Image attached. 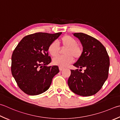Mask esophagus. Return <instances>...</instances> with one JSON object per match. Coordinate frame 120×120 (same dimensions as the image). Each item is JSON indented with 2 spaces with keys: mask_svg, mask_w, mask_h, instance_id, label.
<instances>
[{
  "mask_svg": "<svg viewBox=\"0 0 120 120\" xmlns=\"http://www.w3.org/2000/svg\"><path fill=\"white\" fill-rule=\"evenodd\" d=\"M59 70L60 71H62V70L64 69V68H62V67H59Z\"/></svg>",
  "mask_w": 120,
  "mask_h": 120,
  "instance_id": "34e87169",
  "label": "esophagus"
}]
</instances>
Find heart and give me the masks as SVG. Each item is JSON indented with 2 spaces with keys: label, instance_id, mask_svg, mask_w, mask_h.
Instances as JSON below:
<instances>
[{
  "label": "heart",
  "instance_id": "b5f03b06",
  "mask_svg": "<svg viewBox=\"0 0 120 120\" xmlns=\"http://www.w3.org/2000/svg\"><path fill=\"white\" fill-rule=\"evenodd\" d=\"M60 43L62 45L67 47L65 50V56H58L53 59V63L55 65L61 67H64L71 63L75 59H78L81 57L83 50L80 46L77 45V41L73 37L70 35H65L60 39ZM59 46L56 42L50 43L48 48V51L52 57L57 56L59 52Z\"/></svg>",
  "mask_w": 120,
  "mask_h": 120
}]
</instances>
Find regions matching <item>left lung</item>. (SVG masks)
Listing matches in <instances>:
<instances>
[{
	"mask_svg": "<svg viewBox=\"0 0 120 120\" xmlns=\"http://www.w3.org/2000/svg\"><path fill=\"white\" fill-rule=\"evenodd\" d=\"M83 46V52L73 64L79 69L71 70L68 81L70 90L82 96H90L97 93L108 76L110 60L104 45L90 35L83 33H73ZM86 69L81 72L82 68Z\"/></svg>",
	"mask_w": 120,
	"mask_h": 120,
	"instance_id": "obj_1",
	"label": "left lung"
}]
</instances>
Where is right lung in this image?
<instances>
[{
    "label": "right lung",
    "instance_id": "1",
    "mask_svg": "<svg viewBox=\"0 0 120 120\" xmlns=\"http://www.w3.org/2000/svg\"><path fill=\"white\" fill-rule=\"evenodd\" d=\"M61 32L36 33L23 37L12 53L11 72L19 88L29 95L47 90L53 77L59 72L57 65L47 67L51 61L48 48Z\"/></svg>",
    "mask_w": 120,
    "mask_h": 120
}]
</instances>
